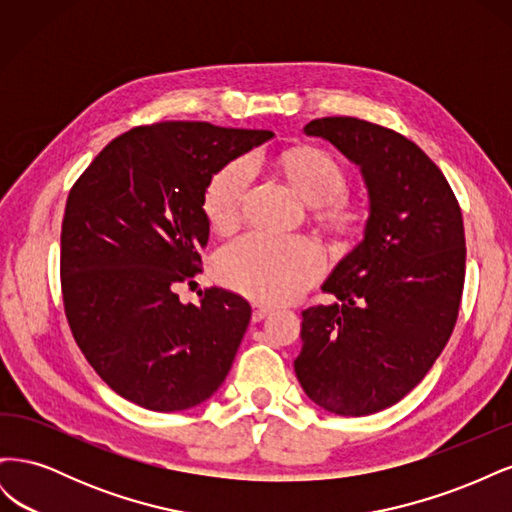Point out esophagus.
<instances>
[{"instance_id":"obj_1","label":"esophagus","mask_w":512,"mask_h":512,"mask_svg":"<svg viewBox=\"0 0 512 512\" xmlns=\"http://www.w3.org/2000/svg\"><path fill=\"white\" fill-rule=\"evenodd\" d=\"M271 312H273V307H269V305H260V303H254L252 320H254V322H260L262 318H267Z\"/></svg>"}]
</instances>
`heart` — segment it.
Masks as SVG:
<instances>
[{"mask_svg":"<svg viewBox=\"0 0 512 512\" xmlns=\"http://www.w3.org/2000/svg\"><path fill=\"white\" fill-rule=\"evenodd\" d=\"M282 168L297 194L337 228H352L363 207L346 190V173L331 153L316 147L292 149ZM254 173L252 158H237L215 173L205 190L203 207L215 230L235 226L243 194ZM222 280L258 301H288L312 284L324 269L320 245L309 237H271L250 232L222 247L215 260Z\"/></svg>","mask_w":512,"mask_h":512,"instance_id":"b5f03b06","label":"heart"}]
</instances>
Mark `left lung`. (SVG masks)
I'll return each mask as SVG.
<instances>
[{"instance_id":"obj_1","label":"left lung","mask_w":512,"mask_h":512,"mask_svg":"<svg viewBox=\"0 0 512 512\" xmlns=\"http://www.w3.org/2000/svg\"><path fill=\"white\" fill-rule=\"evenodd\" d=\"M361 168L363 241L322 284L335 303L307 307L294 371L316 406L339 416L389 408L425 378L451 337L466 277L457 198L425 151L356 117L303 128Z\"/></svg>"}]
</instances>
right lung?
Wrapping results in <instances>:
<instances>
[{
  "label": "right lung",
  "mask_w": 512,
  "mask_h": 512,
  "mask_svg": "<svg viewBox=\"0 0 512 512\" xmlns=\"http://www.w3.org/2000/svg\"><path fill=\"white\" fill-rule=\"evenodd\" d=\"M273 136L205 121L138 126L72 185L61 224L70 331L96 374L136 406L177 412L226 380L252 307L224 288L181 303L209 241L205 190L222 166Z\"/></svg>",
  "instance_id": "add662e5"
}]
</instances>
